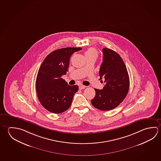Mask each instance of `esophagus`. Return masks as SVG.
<instances>
[{"label": "esophagus", "mask_w": 161, "mask_h": 161, "mask_svg": "<svg viewBox=\"0 0 161 161\" xmlns=\"http://www.w3.org/2000/svg\"><path fill=\"white\" fill-rule=\"evenodd\" d=\"M85 87H86V86H84V85H80L79 86V89H80V90H82V89H85Z\"/></svg>", "instance_id": "34e87169"}]
</instances>
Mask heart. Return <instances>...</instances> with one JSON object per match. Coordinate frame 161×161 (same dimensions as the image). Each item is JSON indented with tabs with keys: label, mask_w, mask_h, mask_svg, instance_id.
I'll return each mask as SVG.
<instances>
[{
	"label": "heart",
	"mask_w": 161,
	"mask_h": 161,
	"mask_svg": "<svg viewBox=\"0 0 161 161\" xmlns=\"http://www.w3.org/2000/svg\"><path fill=\"white\" fill-rule=\"evenodd\" d=\"M98 56V53L96 49L93 47L88 48L86 51L85 52V57L87 59L90 57H95L97 58Z\"/></svg>",
	"instance_id": "b5f03b06"
}]
</instances>
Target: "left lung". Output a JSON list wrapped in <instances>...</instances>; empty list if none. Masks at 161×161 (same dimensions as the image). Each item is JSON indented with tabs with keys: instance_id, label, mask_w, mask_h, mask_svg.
<instances>
[{
	"instance_id": "obj_1",
	"label": "left lung",
	"mask_w": 161,
	"mask_h": 161,
	"mask_svg": "<svg viewBox=\"0 0 161 161\" xmlns=\"http://www.w3.org/2000/svg\"><path fill=\"white\" fill-rule=\"evenodd\" d=\"M103 54L99 74V80L103 79L105 85L102 90L94 89L96 96L91 102L97 109L108 111L124 100L129 90L130 78L124 62L117 53L103 48Z\"/></svg>"
}]
</instances>
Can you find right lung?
Segmentation results:
<instances>
[{"label":"right lung","instance_id":"add662e5","mask_svg":"<svg viewBox=\"0 0 161 161\" xmlns=\"http://www.w3.org/2000/svg\"><path fill=\"white\" fill-rule=\"evenodd\" d=\"M81 47H65L53 51L43 60L37 74L36 89L43 107L55 114L62 113L71 106L77 85L71 86L62 76L67 74L72 54Z\"/></svg>","mask_w":161,"mask_h":161}]
</instances>
